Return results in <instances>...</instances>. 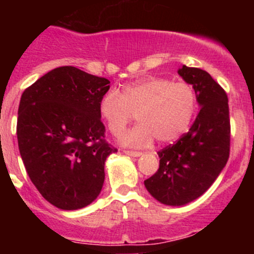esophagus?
<instances>
[{"label":"esophagus","mask_w":254,"mask_h":254,"mask_svg":"<svg viewBox=\"0 0 254 254\" xmlns=\"http://www.w3.org/2000/svg\"><path fill=\"white\" fill-rule=\"evenodd\" d=\"M124 153H127V155L129 156H132V157H137V156L141 155L140 151H131V150H124Z\"/></svg>","instance_id":"esophagus-1"}]
</instances>
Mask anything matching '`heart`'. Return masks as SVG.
Instances as JSON below:
<instances>
[{"label":"heart","instance_id":"1","mask_svg":"<svg viewBox=\"0 0 254 254\" xmlns=\"http://www.w3.org/2000/svg\"><path fill=\"white\" fill-rule=\"evenodd\" d=\"M198 108V96L190 83L166 77H148L127 84L122 93L111 89L102 97L98 111L107 127L118 136L132 122L139 124L123 135L127 145L145 146L176 141L186 134Z\"/></svg>","mask_w":254,"mask_h":254}]
</instances>
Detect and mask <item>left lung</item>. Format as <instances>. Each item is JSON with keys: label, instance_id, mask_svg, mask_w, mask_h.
Wrapping results in <instances>:
<instances>
[{"label": "left lung", "instance_id": "8db88e82", "mask_svg": "<svg viewBox=\"0 0 254 254\" xmlns=\"http://www.w3.org/2000/svg\"><path fill=\"white\" fill-rule=\"evenodd\" d=\"M201 106L188 132L158 151L160 167L145 181L151 195L166 205H184L210 188L230 157L231 125L225 89L206 71L183 66Z\"/></svg>", "mask_w": 254, "mask_h": 254}]
</instances>
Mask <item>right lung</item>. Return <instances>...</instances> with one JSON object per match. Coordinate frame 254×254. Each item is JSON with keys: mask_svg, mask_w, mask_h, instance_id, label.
Here are the masks:
<instances>
[{"mask_svg": "<svg viewBox=\"0 0 254 254\" xmlns=\"http://www.w3.org/2000/svg\"><path fill=\"white\" fill-rule=\"evenodd\" d=\"M109 83L61 66L20 97L17 137L23 163L43 198L59 209H81L101 193L104 162L118 151L106 140L98 111Z\"/></svg>", "mask_w": 254, "mask_h": 254, "instance_id": "obj_1", "label": "right lung"}]
</instances>
